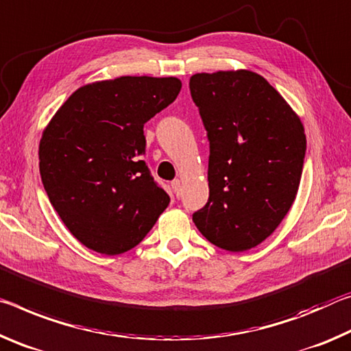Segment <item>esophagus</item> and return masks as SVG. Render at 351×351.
Instances as JSON below:
<instances>
[{
	"label": "esophagus",
	"mask_w": 351,
	"mask_h": 351,
	"mask_svg": "<svg viewBox=\"0 0 351 351\" xmlns=\"http://www.w3.org/2000/svg\"><path fill=\"white\" fill-rule=\"evenodd\" d=\"M172 191H174V194H176V197H180V194H182V182L180 180H174L172 182Z\"/></svg>",
	"instance_id": "34e87169"
}]
</instances>
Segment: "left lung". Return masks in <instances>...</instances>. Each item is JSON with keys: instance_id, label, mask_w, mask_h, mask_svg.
<instances>
[{"instance_id": "8db88e82", "label": "left lung", "mask_w": 351, "mask_h": 351, "mask_svg": "<svg viewBox=\"0 0 351 351\" xmlns=\"http://www.w3.org/2000/svg\"><path fill=\"white\" fill-rule=\"evenodd\" d=\"M189 90L210 140V197L193 221L219 249H254L294 204L305 128L285 97L250 70L193 74Z\"/></svg>"}]
</instances>
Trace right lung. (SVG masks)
Masks as SVG:
<instances>
[{
  "instance_id": "1",
  "label": "right lung",
  "mask_w": 351,
  "mask_h": 351,
  "mask_svg": "<svg viewBox=\"0 0 351 351\" xmlns=\"http://www.w3.org/2000/svg\"><path fill=\"white\" fill-rule=\"evenodd\" d=\"M180 88L177 77L96 80L74 91L45 128V191L73 237L97 254L134 249L169 205L141 160L143 125Z\"/></svg>"
}]
</instances>
